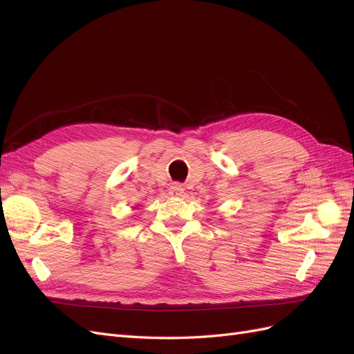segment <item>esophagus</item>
Instances as JSON below:
<instances>
[{"mask_svg":"<svg viewBox=\"0 0 354 354\" xmlns=\"http://www.w3.org/2000/svg\"><path fill=\"white\" fill-rule=\"evenodd\" d=\"M183 194H185V187L178 185V183H174L173 186L169 187V195L171 196H181Z\"/></svg>","mask_w":354,"mask_h":354,"instance_id":"34e87169","label":"esophagus"}]
</instances>
